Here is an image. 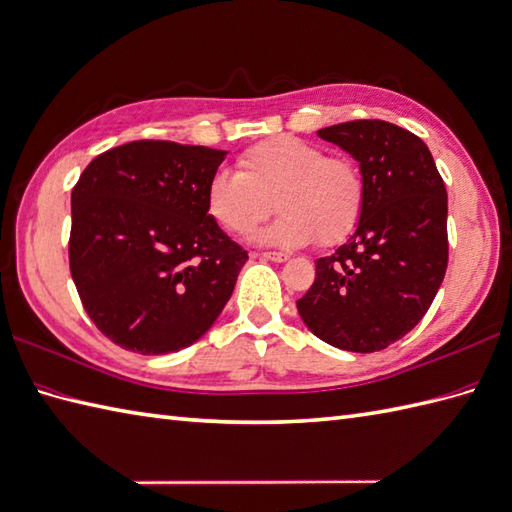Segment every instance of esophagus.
Segmentation results:
<instances>
[{"label":"esophagus","instance_id":"34e87169","mask_svg":"<svg viewBox=\"0 0 512 512\" xmlns=\"http://www.w3.org/2000/svg\"><path fill=\"white\" fill-rule=\"evenodd\" d=\"M259 257L270 259V261H277V264H281V261H288V259H290V255H288V253H275V251H270V253H261Z\"/></svg>","mask_w":512,"mask_h":512}]
</instances>
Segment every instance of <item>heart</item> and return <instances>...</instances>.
<instances>
[{
	"label": "heart",
	"instance_id": "b5f03b06",
	"mask_svg": "<svg viewBox=\"0 0 512 512\" xmlns=\"http://www.w3.org/2000/svg\"><path fill=\"white\" fill-rule=\"evenodd\" d=\"M240 172L220 170L207 183V211L224 231L251 233L277 207L279 220L259 240L279 246L323 248L347 242L366 207L360 165L292 135L272 137L248 148Z\"/></svg>",
	"mask_w": 512,
	"mask_h": 512
}]
</instances>
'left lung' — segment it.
<instances>
[{
    "label": "left lung",
    "mask_w": 512,
    "mask_h": 512,
    "mask_svg": "<svg viewBox=\"0 0 512 512\" xmlns=\"http://www.w3.org/2000/svg\"><path fill=\"white\" fill-rule=\"evenodd\" d=\"M318 137L360 163L366 207L349 242L316 259V279L296 307L331 347L382 351L417 327L441 288L447 189L423 139L397 124L355 120Z\"/></svg>",
    "instance_id": "left-lung-1"
}]
</instances>
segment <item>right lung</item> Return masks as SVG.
<instances>
[{"instance_id": "obj_1", "label": "right lung", "mask_w": 512, "mask_h": 512, "mask_svg": "<svg viewBox=\"0 0 512 512\" xmlns=\"http://www.w3.org/2000/svg\"><path fill=\"white\" fill-rule=\"evenodd\" d=\"M224 150L141 139L95 157L71 192L69 270L102 334L141 355L194 344L248 253L207 211Z\"/></svg>"}]
</instances>
